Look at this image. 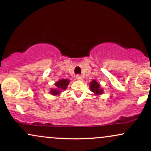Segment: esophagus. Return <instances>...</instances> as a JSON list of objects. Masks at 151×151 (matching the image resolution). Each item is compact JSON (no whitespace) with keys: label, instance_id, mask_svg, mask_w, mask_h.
<instances>
[{"label":"esophagus","instance_id":"34e87169","mask_svg":"<svg viewBox=\"0 0 151 151\" xmlns=\"http://www.w3.org/2000/svg\"><path fill=\"white\" fill-rule=\"evenodd\" d=\"M76 79H77V80H81V79H82V76H81V74H77V75H76Z\"/></svg>","mask_w":151,"mask_h":151}]
</instances>
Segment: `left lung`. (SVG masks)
Wrapping results in <instances>:
<instances>
[{"label":"left lung","instance_id":"left-lung-1","mask_svg":"<svg viewBox=\"0 0 151 151\" xmlns=\"http://www.w3.org/2000/svg\"><path fill=\"white\" fill-rule=\"evenodd\" d=\"M90 88H91V91H93L96 94H101L103 93V90L100 88L99 84H98L96 80H93L90 83Z\"/></svg>","mask_w":151,"mask_h":151}]
</instances>
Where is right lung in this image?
Returning <instances> with one entry per match:
<instances>
[{"instance_id": "obj_1", "label": "right lung", "mask_w": 151, "mask_h": 151, "mask_svg": "<svg viewBox=\"0 0 151 151\" xmlns=\"http://www.w3.org/2000/svg\"><path fill=\"white\" fill-rule=\"evenodd\" d=\"M69 82L70 81L68 79H62V80H60L58 82H56V84H55L56 86L57 89H51V93L52 95H56L58 94L61 92L62 90H65L67 86H68Z\"/></svg>"}]
</instances>
